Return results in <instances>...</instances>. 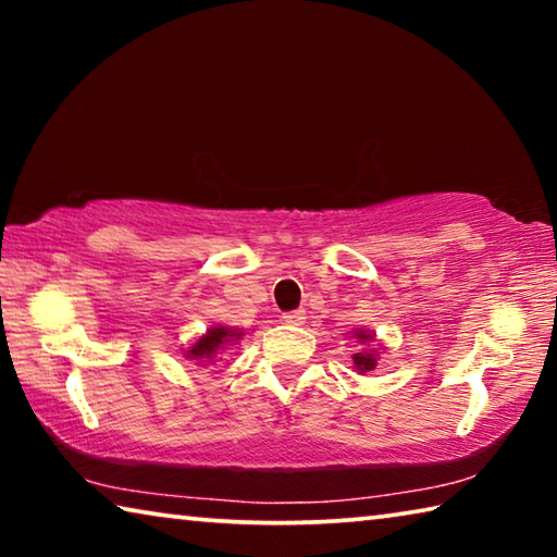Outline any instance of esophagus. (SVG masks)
Instances as JSON below:
<instances>
[{"mask_svg":"<svg viewBox=\"0 0 557 557\" xmlns=\"http://www.w3.org/2000/svg\"><path fill=\"white\" fill-rule=\"evenodd\" d=\"M305 312H301V309H295V312H285L282 314V322L285 324H289V326H301L305 324Z\"/></svg>","mask_w":557,"mask_h":557,"instance_id":"1","label":"esophagus"}]
</instances>
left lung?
<instances>
[{"label":"left lung","mask_w":557,"mask_h":557,"mask_svg":"<svg viewBox=\"0 0 557 557\" xmlns=\"http://www.w3.org/2000/svg\"><path fill=\"white\" fill-rule=\"evenodd\" d=\"M354 336H356L361 344L373 342V334H369V332H356ZM351 358H354V369H356L358 373H369V371L375 369V363H379V354L371 351V348H361V351L354 354Z\"/></svg>","instance_id":"8db88e82"}]
</instances>
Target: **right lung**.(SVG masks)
I'll use <instances>...</instances> for the list:
<instances>
[{"mask_svg": "<svg viewBox=\"0 0 557 557\" xmlns=\"http://www.w3.org/2000/svg\"><path fill=\"white\" fill-rule=\"evenodd\" d=\"M243 334L238 329H231V326H211L209 332H206L199 342L194 346H188V351L184 354L188 361H199V363H211L215 356H219L225 346L233 344L235 338H240Z\"/></svg>", "mask_w": 557, "mask_h": 557, "instance_id": "1", "label": "right lung"}]
</instances>
